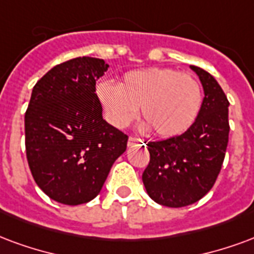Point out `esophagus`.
<instances>
[{
	"mask_svg": "<svg viewBox=\"0 0 254 254\" xmlns=\"http://www.w3.org/2000/svg\"><path fill=\"white\" fill-rule=\"evenodd\" d=\"M144 142V140L141 138H136V137H129V140H127V146H132L134 144H141Z\"/></svg>",
	"mask_w": 254,
	"mask_h": 254,
	"instance_id": "1",
	"label": "esophagus"
}]
</instances>
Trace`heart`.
Here are the masks:
<instances>
[{
  "label": "heart",
  "mask_w": 254,
  "mask_h": 254,
  "mask_svg": "<svg viewBox=\"0 0 254 254\" xmlns=\"http://www.w3.org/2000/svg\"><path fill=\"white\" fill-rule=\"evenodd\" d=\"M95 94L113 127H127L141 106L142 117L148 121L145 127H153L167 138L187 132L203 103L202 87L194 76L159 67L129 71L120 86L102 80Z\"/></svg>",
  "instance_id": "heart-1"
}]
</instances>
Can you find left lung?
<instances>
[{"mask_svg":"<svg viewBox=\"0 0 254 254\" xmlns=\"http://www.w3.org/2000/svg\"><path fill=\"white\" fill-rule=\"evenodd\" d=\"M190 68L203 86L198 118L183 134L148 142L149 164L142 183L156 203L185 207L211 190L222 167L229 141V101L213 75L196 65Z\"/></svg>","mask_w":254,"mask_h":254,"instance_id":"1","label":"left lung"}]
</instances>
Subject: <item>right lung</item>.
I'll return each mask as SVG.
<instances>
[{"mask_svg":"<svg viewBox=\"0 0 254 254\" xmlns=\"http://www.w3.org/2000/svg\"><path fill=\"white\" fill-rule=\"evenodd\" d=\"M108 68L103 59H71L52 67L32 90L25 113L28 164L41 191L59 203L95 198L127 151V136L103 120L95 94Z\"/></svg>","mask_w":254,"mask_h":254,"instance_id":"right-lung-1","label":"right lung"}]
</instances>
